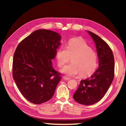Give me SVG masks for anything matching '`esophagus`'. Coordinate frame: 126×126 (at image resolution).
<instances>
[{
  "label": "esophagus",
  "instance_id": "34e87169",
  "mask_svg": "<svg viewBox=\"0 0 126 126\" xmlns=\"http://www.w3.org/2000/svg\"><path fill=\"white\" fill-rule=\"evenodd\" d=\"M63 80H69L70 79V78H69V77H66V76H63Z\"/></svg>",
  "mask_w": 126,
  "mask_h": 126
}]
</instances>
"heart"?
Returning <instances> with one entry per match:
<instances>
[{"mask_svg":"<svg viewBox=\"0 0 126 126\" xmlns=\"http://www.w3.org/2000/svg\"><path fill=\"white\" fill-rule=\"evenodd\" d=\"M72 57V63L61 70V73L68 76H74L80 73L82 76H88L97 68V53L81 39H71L66 48L61 47L57 51L56 58L59 67L64 66Z\"/></svg>","mask_w":126,"mask_h":126,"instance_id":"1","label":"heart"}]
</instances>
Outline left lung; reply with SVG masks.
Listing matches in <instances>:
<instances>
[{
    "label": "left lung",
    "mask_w": 126,
    "mask_h": 126,
    "mask_svg": "<svg viewBox=\"0 0 126 126\" xmlns=\"http://www.w3.org/2000/svg\"><path fill=\"white\" fill-rule=\"evenodd\" d=\"M95 43L99 68L90 77L81 80L73 99L81 104H95L104 97L114 77L115 63L113 53L108 45L100 37L88 31Z\"/></svg>",
    "instance_id": "left-lung-1"
}]
</instances>
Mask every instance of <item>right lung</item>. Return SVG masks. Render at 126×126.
Here are the masks:
<instances>
[{
	"label": "right lung",
	"mask_w": 126,
	"mask_h": 126,
	"mask_svg": "<svg viewBox=\"0 0 126 126\" xmlns=\"http://www.w3.org/2000/svg\"><path fill=\"white\" fill-rule=\"evenodd\" d=\"M57 32L41 29L19 43L14 53L13 76L25 99L40 104L51 99L61 80L52 66V60L61 45Z\"/></svg>",
	"instance_id": "right-lung-1"
}]
</instances>
